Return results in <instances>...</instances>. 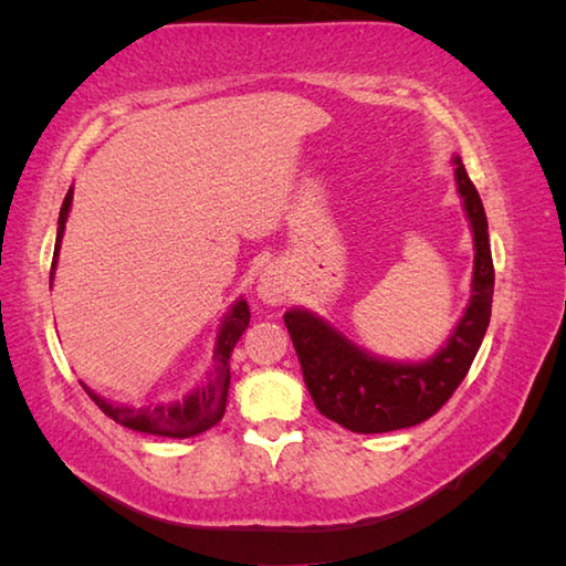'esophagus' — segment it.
I'll return each instance as SVG.
<instances>
[{
	"label": "esophagus",
	"mask_w": 566,
	"mask_h": 566,
	"mask_svg": "<svg viewBox=\"0 0 566 566\" xmlns=\"http://www.w3.org/2000/svg\"><path fill=\"white\" fill-rule=\"evenodd\" d=\"M256 294L266 304H282L290 296V276L284 274L280 266H270L260 274V282H256Z\"/></svg>",
	"instance_id": "34e87169"
}]
</instances>
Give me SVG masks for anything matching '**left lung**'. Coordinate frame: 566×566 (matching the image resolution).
Masks as SVG:
<instances>
[{
  "label": "left lung",
  "instance_id": "1",
  "mask_svg": "<svg viewBox=\"0 0 566 566\" xmlns=\"http://www.w3.org/2000/svg\"><path fill=\"white\" fill-rule=\"evenodd\" d=\"M454 165L457 189L464 199L476 254L472 300L447 347L427 361H387L359 349L312 312L290 310L284 314V324L290 329L314 407L349 432H395V429L415 427L437 415L462 385L490 327L494 264L486 214L462 159L454 157Z\"/></svg>",
  "mask_w": 566,
  "mask_h": 566
}]
</instances>
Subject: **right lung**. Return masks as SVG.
<instances>
[{"label": "right lung", "instance_id": "1", "mask_svg": "<svg viewBox=\"0 0 566 566\" xmlns=\"http://www.w3.org/2000/svg\"><path fill=\"white\" fill-rule=\"evenodd\" d=\"M72 207V189L66 191L64 205L60 209V227H56V244H54V260H52V274L50 284L54 280V266L56 256H60L64 222L70 217ZM249 327V306L244 300H239L232 312L227 314L222 327L217 334L214 344V364L209 371V379L205 385H199L185 401H175V405H157V407H127V405H112L99 395H94L90 387L87 395L92 397L104 415L117 421V424L134 429V432L145 434H159L171 439H187L195 434H202L207 429H212L219 419L224 417L227 409V391H229V357H232L234 344L242 337V332Z\"/></svg>", "mask_w": 566, "mask_h": 566}]
</instances>
